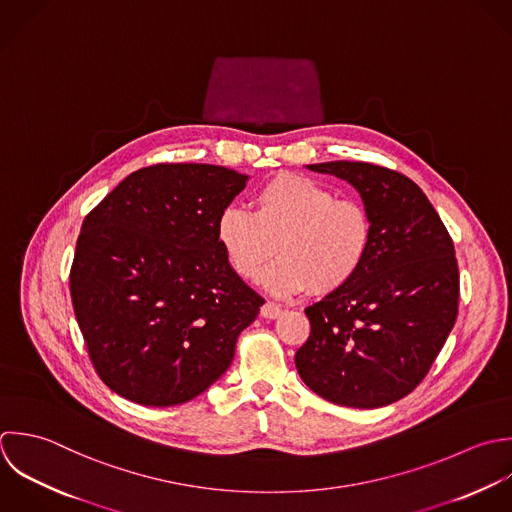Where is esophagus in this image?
I'll return each instance as SVG.
<instances>
[{
  "label": "esophagus",
  "mask_w": 512,
  "mask_h": 512,
  "mask_svg": "<svg viewBox=\"0 0 512 512\" xmlns=\"http://www.w3.org/2000/svg\"><path fill=\"white\" fill-rule=\"evenodd\" d=\"M281 313H283V309L271 301H267L261 307V317H265V319H277V317H281Z\"/></svg>",
  "instance_id": "34e87169"
}]
</instances>
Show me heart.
I'll use <instances>...</instances> for the list:
<instances>
[{
  "label": "heart",
  "mask_w": 512,
  "mask_h": 512,
  "mask_svg": "<svg viewBox=\"0 0 512 512\" xmlns=\"http://www.w3.org/2000/svg\"><path fill=\"white\" fill-rule=\"evenodd\" d=\"M215 237L229 267L245 281H257L277 249L279 259L263 275V287L277 297L309 287L331 293L367 261L373 221L359 201L341 199L305 175L283 173L255 193L253 213L225 207Z\"/></svg>",
  "instance_id": "b5f03b06"
}]
</instances>
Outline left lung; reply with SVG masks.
<instances>
[{
	"instance_id": "obj_1",
	"label": "left lung",
	"mask_w": 512,
	"mask_h": 512,
	"mask_svg": "<svg viewBox=\"0 0 512 512\" xmlns=\"http://www.w3.org/2000/svg\"><path fill=\"white\" fill-rule=\"evenodd\" d=\"M351 183L373 221L361 271L305 309L311 323L295 365L319 397L377 409L429 373L459 313V267L439 213L409 177L363 161L307 165Z\"/></svg>"
}]
</instances>
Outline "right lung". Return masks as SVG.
I'll return each mask as SVG.
<instances>
[{
	"instance_id": "right-lung-1",
	"label": "right lung",
	"mask_w": 512,
	"mask_h": 512,
	"mask_svg": "<svg viewBox=\"0 0 512 512\" xmlns=\"http://www.w3.org/2000/svg\"><path fill=\"white\" fill-rule=\"evenodd\" d=\"M247 179L221 165L159 163L127 175L85 217L69 291L89 359L117 395L173 407L229 369L265 303L215 237Z\"/></svg>"
}]
</instances>
